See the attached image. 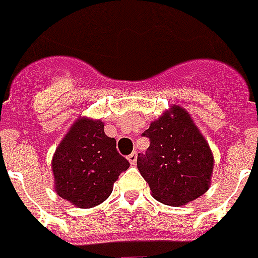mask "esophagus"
I'll list each match as a JSON object with an SVG mask.
<instances>
[{"mask_svg":"<svg viewBox=\"0 0 258 258\" xmlns=\"http://www.w3.org/2000/svg\"><path fill=\"white\" fill-rule=\"evenodd\" d=\"M127 160L130 161V164L131 165H134L136 163H137V153L134 151V153H131L128 157H127Z\"/></svg>","mask_w":258,"mask_h":258,"instance_id":"obj_1","label":"esophagus"}]
</instances>
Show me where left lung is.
<instances>
[{
    "label": "left lung",
    "instance_id": "1",
    "mask_svg": "<svg viewBox=\"0 0 258 258\" xmlns=\"http://www.w3.org/2000/svg\"><path fill=\"white\" fill-rule=\"evenodd\" d=\"M150 138L137 167L151 196L165 206H185L210 188L214 156L191 115L171 105L144 131Z\"/></svg>",
    "mask_w": 258,
    "mask_h": 258
}]
</instances>
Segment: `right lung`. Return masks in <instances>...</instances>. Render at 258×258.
Instances as JSON below:
<instances>
[{"label": "right lung", "mask_w": 258, "mask_h": 258, "mask_svg": "<svg viewBox=\"0 0 258 258\" xmlns=\"http://www.w3.org/2000/svg\"><path fill=\"white\" fill-rule=\"evenodd\" d=\"M130 163L117 151L115 138L104 133V122L77 118L59 141L51 160L54 188L78 209H91L112 192L118 175Z\"/></svg>", "instance_id": "obj_1"}]
</instances>
